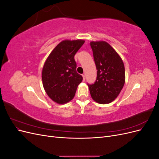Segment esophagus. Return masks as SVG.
<instances>
[{"label":"esophagus","instance_id":"1","mask_svg":"<svg viewBox=\"0 0 159 159\" xmlns=\"http://www.w3.org/2000/svg\"><path fill=\"white\" fill-rule=\"evenodd\" d=\"M82 76H83V80H84V81H85V75L84 74H83V75H82Z\"/></svg>","mask_w":159,"mask_h":159}]
</instances>
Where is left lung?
<instances>
[{"instance_id":"1","label":"left lung","mask_w":159,"mask_h":159,"mask_svg":"<svg viewBox=\"0 0 159 159\" xmlns=\"http://www.w3.org/2000/svg\"><path fill=\"white\" fill-rule=\"evenodd\" d=\"M90 46L97 68V79L89 85V92L95 102L108 104L121 92L125 81V71L121 57L105 41H91Z\"/></svg>"}]
</instances>
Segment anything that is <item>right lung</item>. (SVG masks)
<instances>
[{"instance_id": "add662e5", "label": "right lung", "mask_w": 159, "mask_h": 159, "mask_svg": "<svg viewBox=\"0 0 159 159\" xmlns=\"http://www.w3.org/2000/svg\"><path fill=\"white\" fill-rule=\"evenodd\" d=\"M84 42V40L61 41L52 51L43 66L42 80L44 90L57 104L70 102L83 80L76 71L74 56Z\"/></svg>"}]
</instances>
